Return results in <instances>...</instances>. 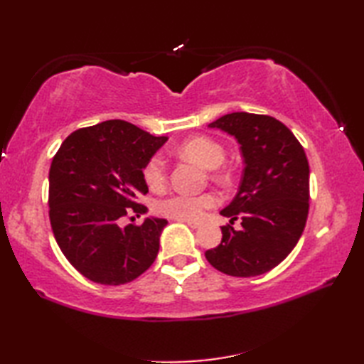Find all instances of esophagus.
<instances>
[{"label":"esophagus","mask_w":364,"mask_h":364,"mask_svg":"<svg viewBox=\"0 0 364 364\" xmlns=\"http://www.w3.org/2000/svg\"><path fill=\"white\" fill-rule=\"evenodd\" d=\"M180 222H184V223H186V225H188V227H191L192 230H197V228L202 227V225H200L198 222H191V220H180Z\"/></svg>","instance_id":"esophagus-1"}]
</instances>
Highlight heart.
Masks as SVG:
<instances>
[{
    "instance_id": "heart-1",
    "label": "heart",
    "mask_w": 364,
    "mask_h": 364,
    "mask_svg": "<svg viewBox=\"0 0 364 364\" xmlns=\"http://www.w3.org/2000/svg\"><path fill=\"white\" fill-rule=\"evenodd\" d=\"M178 151H180L181 156L210 170L218 168L223 162V158H225V151H223L222 145L210 137H192L181 144ZM144 180L153 191H159L166 186V162L158 154L146 162L144 168ZM218 196L211 194V192H203V194L176 192V194L161 200L158 203V211L170 219L194 222L202 219L205 211L218 205Z\"/></svg>"
}]
</instances>
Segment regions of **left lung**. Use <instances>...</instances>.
<instances>
[{
    "mask_svg": "<svg viewBox=\"0 0 364 364\" xmlns=\"http://www.w3.org/2000/svg\"><path fill=\"white\" fill-rule=\"evenodd\" d=\"M241 145L244 170L231 203L220 211L241 230L222 227V241L206 250L210 264L231 277H257L288 257L304 233L310 208V166L304 146L280 120L231 112L208 125Z\"/></svg>",
    "mask_w": 364,
    "mask_h": 364,
    "instance_id": "obj_1",
    "label": "left lung"
}]
</instances>
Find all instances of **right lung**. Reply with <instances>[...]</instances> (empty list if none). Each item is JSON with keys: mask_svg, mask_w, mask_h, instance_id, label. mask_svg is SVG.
<instances>
[{"mask_svg": "<svg viewBox=\"0 0 364 364\" xmlns=\"http://www.w3.org/2000/svg\"><path fill=\"white\" fill-rule=\"evenodd\" d=\"M167 142L125 120H106L76 129L60 145L50 167V222L70 264L100 284L136 280L156 259L166 219L120 227L149 186L144 168Z\"/></svg>", "mask_w": 364, "mask_h": 364, "instance_id": "1", "label": "right lung"}]
</instances>
